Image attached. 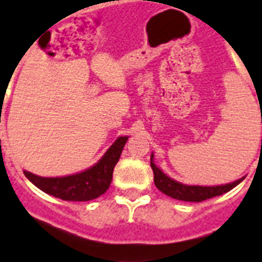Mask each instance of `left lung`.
Here are the masks:
<instances>
[{
	"mask_svg": "<svg viewBox=\"0 0 262 262\" xmlns=\"http://www.w3.org/2000/svg\"><path fill=\"white\" fill-rule=\"evenodd\" d=\"M152 158H154V155L151 156V167L152 171H154L155 186L164 194L170 195L175 200H181V201L200 203V201H204V200L212 199V197H216V195L227 193V191L231 190L232 187H235L238 183L244 181V178L238 179L235 182L222 185V186H187V185H182V183L177 182L174 179L168 178L160 168L156 167L155 163L152 162Z\"/></svg>",
	"mask_w": 262,
	"mask_h": 262,
	"instance_id": "8db88e82",
	"label": "left lung"
}]
</instances>
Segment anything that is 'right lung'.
I'll use <instances>...</instances> for the list:
<instances>
[{
	"label": "right lung",
	"instance_id": "obj_1",
	"mask_svg": "<svg viewBox=\"0 0 262 262\" xmlns=\"http://www.w3.org/2000/svg\"><path fill=\"white\" fill-rule=\"evenodd\" d=\"M127 137H118L102 159L87 171L62 178H43L24 171V175L47 194L65 201H90L106 193L113 179V171L122 154Z\"/></svg>",
	"mask_w": 262,
	"mask_h": 262
}]
</instances>
